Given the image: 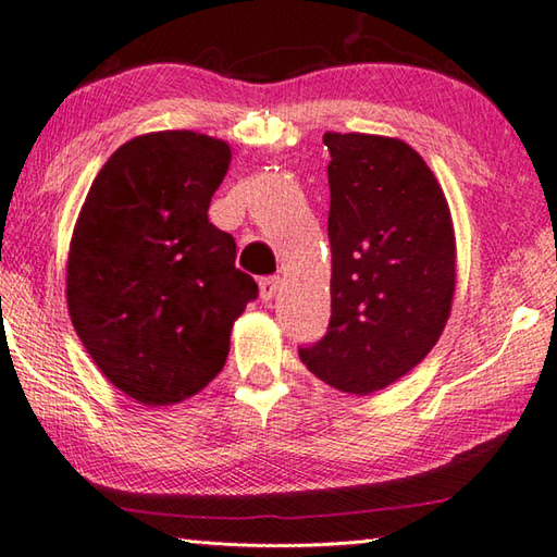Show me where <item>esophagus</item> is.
<instances>
[{
  "mask_svg": "<svg viewBox=\"0 0 557 557\" xmlns=\"http://www.w3.org/2000/svg\"><path fill=\"white\" fill-rule=\"evenodd\" d=\"M276 290H278V276L259 278V298H262L264 302H269L271 298H274Z\"/></svg>",
  "mask_w": 557,
  "mask_h": 557,
  "instance_id": "34e87169",
  "label": "esophagus"
}]
</instances>
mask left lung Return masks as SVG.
<instances>
[{"instance_id":"1","label":"left lung","mask_w":557,"mask_h":557,"mask_svg":"<svg viewBox=\"0 0 557 557\" xmlns=\"http://www.w3.org/2000/svg\"><path fill=\"white\" fill-rule=\"evenodd\" d=\"M332 320L300 360L322 382L372 394L421 362L445 329L457 283L447 199L411 146L326 132Z\"/></svg>"}]
</instances>
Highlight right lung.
<instances>
[{"mask_svg":"<svg viewBox=\"0 0 557 557\" xmlns=\"http://www.w3.org/2000/svg\"><path fill=\"white\" fill-rule=\"evenodd\" d=\"M231 146L197 132L127 141L100 168L78 213L66 302L100 372L132 399L170 406L225 366L231 329L257 300L235 240L209 223Z\"/></svg>","mask_w":557,"mask_h":557,"instance_id":"right-lung-1","label":"right lung"}]
</instances>
